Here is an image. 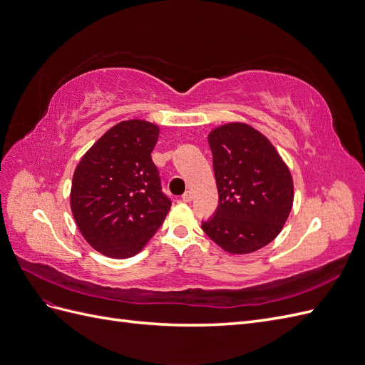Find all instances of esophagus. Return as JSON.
<instances>
[{
  "instance_id": "34e87169",
  "label": "esophagus",
  "mask_w": 365,
  "mask_h": 365,
  "mask_svg": "<svg viewBox=\"0 0 365 365\" xmlns=\"http://www.w3.org/2000/svg\"><path fill=\"white\" fill-rule=\"evenodd\" d=\"M192 200H193V192L187 190V192L182 195V201H184V202H190Z\"/></svg>"
}]
</instances>
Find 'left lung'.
<instances>
[{
  "label": "left lung",
  "mask_w": 365,
  "mask_h": 365,
  "mask_svg": "<svg viewBox=\"0 0 365 365\" xmlns=\"http://www.w3.org/2000/svg\"><path fill=\"white\" fill-rule=\"evenodd\" d=\"M219 193L204 233L231 254L254 252L279 236L294 202V181L272 143L247 123L208 134Z\"/></svg>",
  "instance_id": "8db88e82"
}]
</instances>
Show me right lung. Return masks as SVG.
Masks as SVG:
<instances>
[{
  "label": "right lung",
  "instance_id": "obj_1",
  "mask_svg": "<svg viewBox=\"0 0 365 365\" xmlns=\"http://www.w3.org/2000/svg\"><path fill=\"white\" fill-rule=\"evenodd\" d=\"M160 128L126 120L98 138L77 164L70 204L77 228L103 256H135L170 210L150 153Z\"/></svg>",
  "mask_w": 365,
  "mask_h": 365
}]
</instances>
